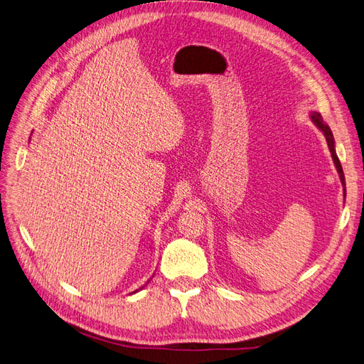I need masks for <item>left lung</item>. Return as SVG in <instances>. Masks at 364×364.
<instances>
[{
  "mask_svg": "<svg viewBox=\"0 0 364 364\" xmlns=\"http://www.w3.org/2000/svg\"><path fill=\"white\" fill-rule=\"evenodd\" d=\"M311 119L314 121L316 123V126L321 129L323 134H325V136H326V141H328V147H329V151H331V156H333V159H334V164H336V167H337V171H338V174H340V179H341V183L345 185V174H343V168H341V164H340V161H338V158H337V155H336V150H334V136H333V132H331V129H329V126L328 124H325L323 123V118H322V115L321 114H311Z\"/></svg>",
  "mask_w": 364,
  "mask_h": 364,
  "instance_id": "left-lung-1",
  "label": "left lung"
}]
</instances>
